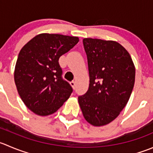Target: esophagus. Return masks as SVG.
Here are the masks:
<instances>
[{
  "instance_id": "1",
  "label": "esophagus",
  "mask_w": 153,
  "mask_h": 153,
  "mask_svg": "<svg viewBox=\"0 0 153 153\" xmlns=\"http://www.w3.org/2000/svg\"><path fill=\"white\" fill-rule=\"evenodd\" d=\"M70 84H71V86L72 87V88H73V89L75 88V81H71Z\"/></svg>"
}]
</instances>
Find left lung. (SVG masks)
Returning a JSON list of instances; mask_svg holds the SVG:
<instances>
[{"instance_id": "1", "label": "left lung", "mask_w": 153, "mask_h": 153, "mask_svg": "<svg viewBox=\"0 0 153 153\" xmlns=\"http://www.w3.org/2000/svg\"><path fill=\"white\" fill-rule=\"evenodd\" d=\"M90 84L78 96L84 119L94 126L112 122L125 108L132 92L135 68L123 46L115 41L83 39Z\"/></svg>"}]
</instances>
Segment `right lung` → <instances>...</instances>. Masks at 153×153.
Wrapping results in <instances>:
<instances>
[{
	"mask_svg": "<svg viewBox=\"0 0 153 153\" xmlns=\"http://www.w3.org/2000/svg\"><path fill=\"white\" fill-rule=\"evenodd\" d=\"M78 41L76 36L41 33L21 49L15 67V83L22 100L34 114H54L69 98L73 90L62 78L58 60Z\"/></svg>",
	"mask_w": 153,
	"mask_h": 153,
	"instance_id": "add662e5",
	"label": "right lung"
}]
</instances>
